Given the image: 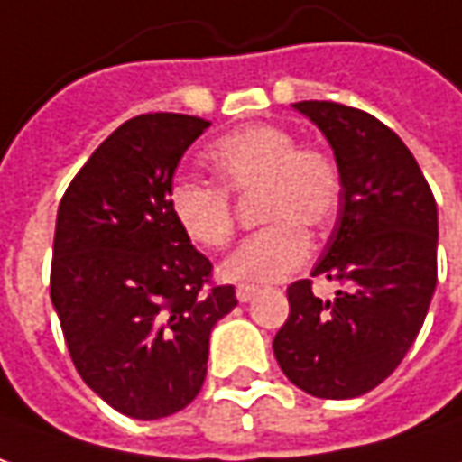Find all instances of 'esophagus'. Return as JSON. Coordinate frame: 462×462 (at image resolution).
Here are the masks:
<instances>
[{"label":"esophagus","mask_w":462,"mask_h":462,"mask_svg":"<svg viewBox=\"0 0 462 462\" xmlns=\"http://www.w3.org/2000/svg\"><path fill=\"white\" fill-rule=\"evenodd\" d=\"M255 296H257L255 285H237V300H240V303H247V300H253Z\"/></svg>","instance_id":"34e87169"}]
</instances>
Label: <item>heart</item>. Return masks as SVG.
I'll return each instance as SVG.
<instances>
[{
  "instance_id": "heart-1",
  "label": "heart",
  "mask_w": 462,
  "mask_h": 462,
  "mask_svg": "<svg viewBox=\"0 0 462 462\" xmlns=\"http://www.w3.org/2000/svg\"><path fill=\"white\" fill-rule=\"evenodd\" d=\"M207 164L225 189L260 191V219L271 222L245 240L219 265L232 283L265 285L285 281L313 250L309 227H323L337 215L341 177L328 153L298 146L293 134L271 124H253L217 139L207 149ZM171 215L191 243L217 250L235 232L230 197L219 187L179 179L169 194Z\"/></svg>"
}]
</instances>
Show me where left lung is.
Masks as SVG:
<instances>
[{
    "label": "left lung",
    "instance_id": "obj_1",
    "mask_svg": "<svg viewBox=\"0 0 462 462\" xmlns=\"http://www.w3.org/2000/svg\"><path fill=\"white\" fill-rule=\"evenodd\" d=\"M293 108L337 159V227L310 275L341 291L321 300L310 281L291 285L273 351L298 389L354 400L400 366L425 323L438 285V205L415 156L374 116L328 100Z\"/></svg>",
    "mask_w": 462,
    "mask_h": 462
}]
</instances>
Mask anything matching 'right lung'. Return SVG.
I'll return each mask as SVG.
<instances>
[{
    "label": "right lung",
    "mask_w": 462,
    "mask_h": 462,
    "mask_svg": "<svg viewBox=\"0 0 462 462\" xmlns=\"http://www.w3.org/2000/svg\"><path fill=\"white\" fill-rule=\"evenodd\" d=\"M207 121L146 113L118 125L58 207L50 298L75 369L121 415L184 410L207 376L209 334L235 288L171 215V179Z\"/></svg>",
    "instance_id": "obj_1"
}]
</instances>
